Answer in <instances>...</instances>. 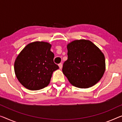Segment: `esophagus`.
I'll return each mask as SVG.
<instances>
[{"instance_id":"obj_1","label":"esophagus","mask_w":122,"mask_h":122,"mask_svg":"<svg viewBox=\"0 0 122 122\" xmlns=\"http://www.w3.org/2000/svg\"><path fill=\"white\" fill-rule=\"evenodd\" d=\"M58 65H59V68L60 69H61L62 68V66H63V65H62V64L61 63H59V64H58Z\"/></svg>"}]
</instances>
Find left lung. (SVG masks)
Returning <instances> with one entry per match:
<instances>
[{"label": "left lung", "instance_id": "left-lung-1", "mask_svg": "<svg viewBox=\"0 0 122 122\" xmlns=\"http://www.w3.org/2000/svg\"><path fill=\"white\" fill-rule=\"evenodd\" d=\"M67 59L62 71L75 87L88 88L100 80L105 71V56L89 40H75L67 46Z\"/></svg>", "mask_w": 122, "mask_h": 122}]
</instances>
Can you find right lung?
<instances>
[{
	"label": "right lung",
	"mask_w": 122,
	"mask_h": 122,
	"mask_svg": "<svg viewBox=\"0 0 122 122\" xmlns=\"http://www.w3.org/2000/svg\"><path fill=\"white\" fill-rule=\"evenodd\" d=\"M51 45L36 41L27 45L17 57L14 64L18 80L26 88L41 89L50 83L53 72L59 69L53 61Z\"/></svg>",
	"instance_id": "obj_1"
}]
</instances>
